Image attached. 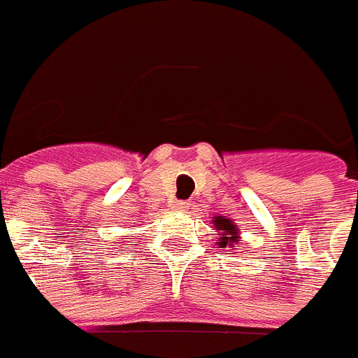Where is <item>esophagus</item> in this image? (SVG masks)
<instances>
[{
	"instance_id": "esophagus-1",
	"label": "esophagus",
	"mask_w": 358,
	"mask_h": 358,
	"mask_svg": "<svg viewBox=\"0 0 358 358\" xmlns=\"http://www.w3.org/2000/svg\"><path fill=\"white\" fill-rule=\"evenodd\" d=\"M188 205H190L188 201H173V203H171V207L176 208V210H187Z\"/></svg>"
}]
</instances>
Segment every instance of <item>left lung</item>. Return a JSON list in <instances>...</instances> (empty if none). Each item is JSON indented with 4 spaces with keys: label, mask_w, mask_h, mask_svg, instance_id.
<instances>
[{
    "label": "left lung",
    "mask_w": 358,
    "mask_h": 358,
    "mask_svg": "<svg viewBox=\"0 0 358 358\" xmlns=\"http://www.w3.org/2000/svg\"><path fill=\"white\" fill-rule=\"evenodd\" d=\"M214 229L218 231L220 234V248H233L236 250V244H238V225L233 224V220H227L225 216H216L213 220Z\"/></svg>",
    "instance_id": "obj_1"
}]
</instances>
